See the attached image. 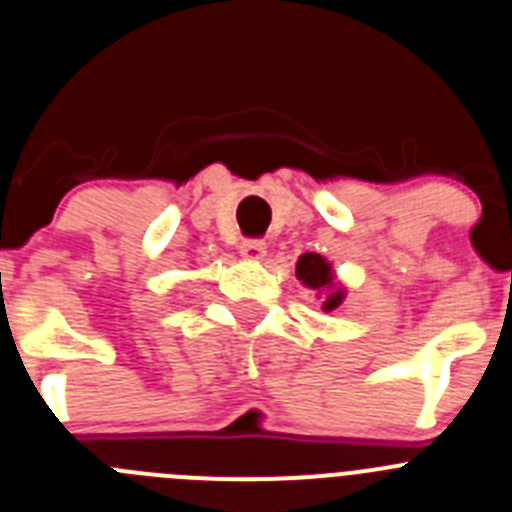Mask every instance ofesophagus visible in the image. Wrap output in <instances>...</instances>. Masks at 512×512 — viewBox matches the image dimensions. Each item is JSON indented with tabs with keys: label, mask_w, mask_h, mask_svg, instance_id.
I'll return each instance as SVG.
<instances>
[{
	"label": "esophagus",
	"mask_w": 512,
	"mask_h": 512,
	"mask_svg": "<svg viewBox=\"0 0 512 512\" xmlns=\"http://www.w3.org/2000/svg\"><path fill=\"white\" fill-rule=\"evenodd\" d=\"M267 252V245L262 239H245L242 245H239V255L245 257V260H262Z\"/></svg>",
	"instance_id": "1"
}]
</instances>
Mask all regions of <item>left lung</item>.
Listing matches in <instances>:
<instances>
[{"label": "left lung", "instance_id": "1", "mask_svg": "<svg viewBox=\"0 0 512 512\" xmlns=\"http://www.w3.org/2000/svg\"><path fill=\"white\" fill-rule=\"evenodd\" d=\"M296 278L306 285L308 290L316 293V298L321 301V308L326 313L336 311L342 306L344 298H347V288L334 273V265H331L326 257L316 255V252H303L296 262Z\"/></svg>", "mask_w": 512, "mask_h": 512}]
</instances>
